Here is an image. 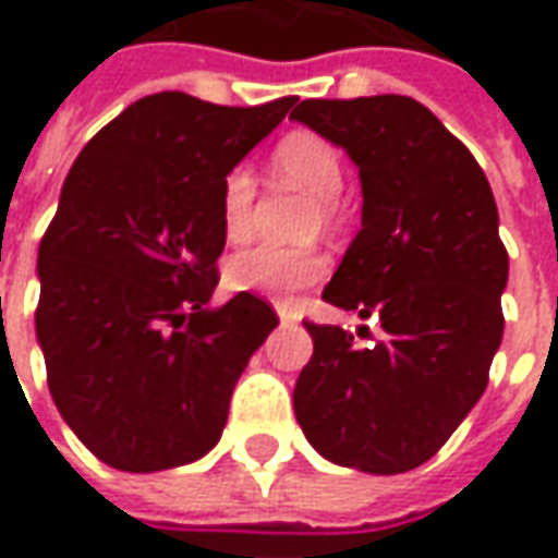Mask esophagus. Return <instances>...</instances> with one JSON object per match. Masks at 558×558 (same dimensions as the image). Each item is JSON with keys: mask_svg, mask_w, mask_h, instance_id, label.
I'll use <instances>...</instances> for the list:
<instances>
[{"mask_svg": "<svg viewBox=\"0 0 558 558\" xmlns=\"http://www.w3.org/2000/svg\"><path fill=\"white\" fill-rule=\"evenodd\" d=\"M276 316H279L282 323H298V313L286 304H276Z\"/></svg>", "mask_w": 558, "mask_h": 558, "instance_id": "34e87169", "label": "esophagus"}]
</instances>
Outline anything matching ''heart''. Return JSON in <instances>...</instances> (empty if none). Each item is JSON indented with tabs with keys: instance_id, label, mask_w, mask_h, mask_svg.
Listing matches in <instances>:
<instances>
[{
	"instance_id": "obj_1",
	"label": "heart",
	"mask_w": 558,
	"mask_h": 558,
	"mask_svg": "<svg viewBox=\"0 0 558 558\" xmlns=\"http://www.w3.org/2000/svg\"><path fill=\"white\" fill-rule=\"evenodd\" d=\"M270 174L276 183L294 186L310 196L306 230H335L340 220V190H343V156L316 131H291L270 149ZM254 178L248 168H233L220 181L218 218L220 233L230 242H242L252 233ZM328 260L319 248H276L252 245L227 257L223 282L233 291L264 294L288 301L298 291L323 282Z\"/></svg>"
}]
</instances>
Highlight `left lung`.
<instances>
[{"label": "left lung", "instance_id": "1", "mask_svg": "<svg viewBox=\"0 0 558 558\" xmlns=\"http://www.w3.org/2000/svg\"><path fill=\"white\" fill-rule=\"evenodd\" d=\"M294 122L359 168L362 230L323 298L384 338L306 323L294 414L325 461L392 476L429 461L488 384L504 338L507 248L473 153L414 97L301 100Z\"/></svg>", "mask_w": 558, "mask_h": 558}]
</instances>
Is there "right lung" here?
I'll return each mask as SVG.
<instances>
[{
  "instance_id": "obj_1",
  "label": "right lung",
  "mask_w": 558,
  "mask_h": 558,
  "mask_svg": "<svg viewBox=\"0 0 558 558\" xmlns=\"http://www.w3.org/2000/svg\"><path fill=\"white\" fill-rule=\"evenodd\" d=\"M183 92L134 100L82 147L39 245L36 338L48 390L82 445L125 473L199 461L230 396L279 325L218 288L220 181L286 113Z\"/></svg>"
}]
</instances>
